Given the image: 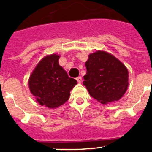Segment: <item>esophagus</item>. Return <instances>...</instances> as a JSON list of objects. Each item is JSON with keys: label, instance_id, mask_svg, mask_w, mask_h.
Segmentation results:
<instances>
[{"label": "esophagus", "instance_id": "esophagus-1", "mask_svg": "<svg viewBox=\"0 0 152 152\" xmlns=\"http://www.w3.org/2000/svg\"><path fill=\"white\" fill-rule=\"evenodd\" d=\"M76 80H77V82L80 83V82H81V81H82V77H77V78H76Z\"/></svg>", "mask_w": 152, "mask_h": 152}]
</instances>
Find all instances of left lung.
<instances>
[{
	"label": "left lung",
	"instance_id": "obj_1",
	"mask_svg": "<svg viewBox=\"0 0 152 152\" xmlns=\"http://www.w3.org/2000/svg\"><path fill=\"white\" fill-rule=\"evenodd\" d=\"M84 85L90 95L103 104L117 101L129 85L128 70L120 61L103 51L91 54L85 64Z\"/></svg>",
	"mask_w": 152,
	"mask_h": 152
}]
</instances>
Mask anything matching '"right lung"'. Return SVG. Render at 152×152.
I'll return each instance as SVG.
<instances>
[{"instance_id":"1","label":"right lung","mask_w":152,"mask_h":152,"mask_svg":"<svg viewBox=\"0 0 152 152\" xmlns=\"http://www.w3.org/2000/svg\"><path fill=\"white\" fill-rule=\"evenodd\" d=\"M59 56L53 54L42 59L31 75L29 86L40 105L56 108L68 100L77 80L68 77L59 65Z\"/></svg>"}]
</instances>
